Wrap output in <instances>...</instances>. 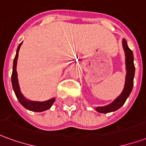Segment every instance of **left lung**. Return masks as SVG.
<instances>
[{"label":"left lung","instance_id":"obj_1","mask_svg":"<svg viewBox=\"0 0 146 146\" xmlns=\"http://www.w3.org/2000/svg\"><path fill=\"white\" fill-rule=\"evenodd\" d=\"M123 48L125 53V65H126V77L124 88L121 94L110 104L104 106H98L95 108V110L101 113H108L111 112H114L116 110H119L123 105L125 103L127 98H128L129 95L133 88L134 85V77H135V67L134 65V55L133 52L128 48L127 43L125 39L123 38L122 40Z\"/></svg>","mask_w":146,"mask_h":146}]
</instances>
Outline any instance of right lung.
<instances>
[{"label": "right lung", "instance_id": "add662e5", "mask_svg": "<svg viewBox=\"0 0 146 146\" xmlns=\"http://www.w3.org/2000/svg\"><path fill=\"white\" fill-rule=\"evenodd\" d=\"M23 44V42L19 44L18 46L17 51H16V54L13 61V69H12V74H11V84H12V88L14 90L15 94L17 97L18 100L20 102V104L25 107L27 110L33 111V112H43L45 110H48L51 107V106L55 101V98H52L49 100L44 102H37V101H32L28 98H25L24 95L22 94L19 84V80H18V75L17 71H16V66H17V60L18 56H19V51L20 49L21 45Z\"/></svg>", "mask_w": 146, "mask_h": 146}]
</instances>
